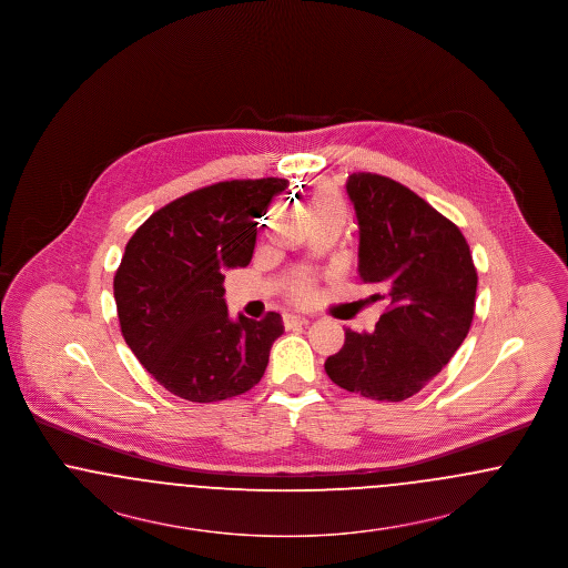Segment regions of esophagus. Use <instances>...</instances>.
Here are the masks:
<instances>
[{
    "label": "esophagus",
    "instance_id": "obj_1",
    "mask_svg": "<svg viewBox=\"0 0 568 568\" xmlns=\"http://www.w3.org/2000/svg\"><path fill=\"white\" fill-rule=\"evenodd\" d=\"M308 324V320L306 317H302V315H296V313H287V315H283V325L287 327V329H294V327H300V325Z\"/></svg>",
    "mask_w": 568,
    "mask_h": 568
}]
</instances>
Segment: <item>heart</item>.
Wrapping results in <instances>:
<instances>
[{"mask_svg": "<svg viewBox=\"0 0 568 568\" xmlns=\"http://www.w3.org/2000/svg\"><path fill=\"white\" fill-rule=\"evenodd\" d=\"M311 204L315 215L320 213H345V202L341 193L334 190L332 185H320L311 193ZM290 296L296 302H311L315 297V281L311 276H297L290 283Z\"/></svg>", "mask_w": 568, "mask_h": 568, "instance_id": "b5f03b06", "label": "heart"}]
</instances>
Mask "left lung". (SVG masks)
Returning a JSON list of instances; mask_svg holds the SVG:
<instances>
[{
	"instance_id": "obj_1",
	"label": "left lung",
	"mask_w": 568,
	"mask_h": 568,
	"mask_svg": "<svg viewBox=\"0 0 568 568\" xmlns=\"http://www.w3.org/2000/svg\"><path fill=\"white\" fill-rule=\"evenodd\" d=\"M347 193L359 223V278L389 306L373 332H345L325 359L338 387L400 403L430 383L464 343L477 296V268L458 225L405 185L353 172Z\"/></svg>"
}]
</instances>
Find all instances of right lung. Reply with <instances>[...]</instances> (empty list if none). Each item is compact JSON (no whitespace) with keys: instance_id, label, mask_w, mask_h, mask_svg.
Instances as JSON below:
<instances>
[{"instance_id":"obj_1","label":"right lung","mask_w":568,"mask_h":568,"mask_svg":"<svg viewBox=\"0 0 568 568\" xmlns=\"http://www.w3.org/2000/svg\"><path fill=\"white\" fill-rule=\"evenodd\" d=\"M285 179L221 181L149 216L114 272L121 334L138 362L179 398L219 403L255 387L283 334L278 313L227 317L223 272L244 268L257 221Z\"/></svg>"}]
</instances>
